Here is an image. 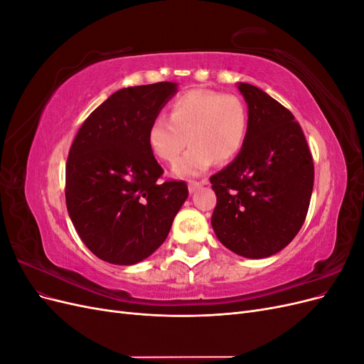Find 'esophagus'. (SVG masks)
Instances as JSON below:
<instances>
[{"mask_svg": "<svg viewBox=\"0 0 364 364\" xmlns=\"http://www.w3.org/2000/svg\"><path fill=\"white\" fill-rule=\"evenodd\" d=\"M205 183H206V181H202V182L190 181V182H188V190H190V193H194L197 188H199V186H202V185H205Z\"/></svg>", "mask_w": 364, "mask_h": 364, "instance_id": "obj_1", "label": "esophagus"}]
</instances>
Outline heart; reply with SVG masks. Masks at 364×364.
I'll list each match as a JSON object with an SVG mask.
<instances>
[{
    "instance_id": "obj_1",
    "label": "heart",
    "mask_w": 364,
    "mask_h": 364,
    "mask_svg": "<svg viewBox=\"0 0 364 364\" xmlns=\"http://www.w3.org/2000/svg\"><path fill=\"white\" fill-rule=\"evenodd\" d=\"M249 114L240 97L209 90H191L174 98L170 118L158 115L147 129L155 155L168 164L178 161L186 142L191 147L176 164L178 176H197L217 161H232L243 149Z\"/></svg>"
}]
</instances>
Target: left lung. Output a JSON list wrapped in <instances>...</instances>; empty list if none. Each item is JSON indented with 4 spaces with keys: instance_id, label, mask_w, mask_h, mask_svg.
Instances as JSON below:
<instances>
[{
    "instance_id": "obj_1",
    "label": "left lung",
    "mask_w": 364,
    "mask_h": 364,
    "mask_svg": "<svg viewBox=\"0 0 364 364\" xmlns=\"http://www.w3.org/2000/svg\"><path fill=\"white\" fill-rule=\"evenodd\" d=\"M249 107L245 146L209 181L217 238L246 258H267L299 232L310 206L314 164L293 114L259 87L240 83Z\"/></svg>"
}]
</instances>
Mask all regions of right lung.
<instances>
[{"label": "right lung", "mask_w": 364, "mask_h": 364, "mask_svg": "<svg viewBox=\"0 0 364 364\" xmlns=\"http://www.w3.org/2000/svg\"><path fill=\"white\" fill-rule=\"evenodd\" d=\"M174 92L171 82L123 87L73 141L65 200L77 234L103 261L129 266L151 255L188 197L183 181H161L147 142L149 124Z\"/></svg>", "instance_id": "right-lung-1"}]
</instances>
